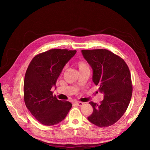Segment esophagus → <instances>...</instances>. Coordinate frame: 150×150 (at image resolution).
Wrapping results in <instances>:
<instances>
[{
  "label": "esophagus",
  "instance_id": "34e87169",
  "mask_svg": "<svg viewBox=\"0 0 150 150\" xmlns=\"http://www.w3.org/2000/svg\"><path fill=\"white\" fill-rule=\"evenodd\" d=\"M74 103L78 106H82L84 104V103H83V102H81V101H75Z\"/></svg>",
  "mask_w": 150,
  "mask_h": 150
}]
</instances>
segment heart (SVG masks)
Wrapping results in <instances>:
<instances>
[{
  "label": "heart",
  "mask_w": 150,
  "mask_h": 150,
  "mask_svg": "<svg viewBox=\"0 0 150 150\" xmlns=\"http://www.w3.org/2000/svg\"><path fill=\"white\" fill-rule=\"evenodd\" d=\"M76 66L78 67L79 69L80 72L83 70H89V67L87 62H85L83 60H79L75 62Z\"/></svg>",
  "instance_id": "b5f03b06"
}]
</instances>
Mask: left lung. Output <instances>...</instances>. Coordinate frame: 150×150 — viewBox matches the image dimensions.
<instances>
[{
  "instance_id": "obj_1",
  "label": "left lung",
  "mask_w": 150,
  "mask_h": 150,
  "mask_svg": "<svg viewBox=\"0 0 150 150\" xmlns=\"http://www.w3.org/2000/svg\"><path fill=\"white\" fill-rule=\"evenodd\" d=\"M81 52L92 68L94 84L104 94L99 105L89 102L93 112L88 119L98 127H109L122 117L131 101L132 86L129 67L123 59L106 49Z\"/></svg>"
}]
</instances>
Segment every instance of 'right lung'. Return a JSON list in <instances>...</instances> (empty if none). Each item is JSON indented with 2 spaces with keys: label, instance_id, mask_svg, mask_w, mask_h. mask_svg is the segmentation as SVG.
Returning a JSON list of instances; mask_svg holds the SVG:
<instances>
[{
  "label": "right lung",
  "instance_id": "add662e5",
  "mask_svg": "<svg viewBox=\"0 0 150 150\" xmlns=\"http://www.w3.org/2000/svg\"><path fill=\"white\" fill-rule=\"evenodd\" d=\"M76 52L51 49L36 55L28 65L23 84V98L29 111L42 125L52 126L61 122L72 108L70 102L53 96L51 89Z\"/></svg>",
  "mask_w": 150,
  "mask_h": 150
}]
</instances>
